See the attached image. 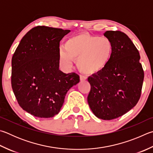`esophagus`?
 <instances>
[{
	"label": "esophagus",
	"mask_w": 153,
	"mask_h": 153,
	"mask_svg": "<svg viewBox=\"0 0 153 153\" xmlns=\"http://www.w3.org/2000/svg\"><path fill=\"white\" fill-rule=\"evenodd\" d=\"M79 79L81 82H84L85 81L86 79H87V77L84 76H79Z\"/></svg>",
	"instance_id": "1"
}]
</instances>
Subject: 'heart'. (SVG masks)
<instances>
[{
	"instance_id": "heart-1",
	"label": "heart",
	"mask_w": 153,
	"mask_h": 153,
	"mask_svg": "<svg viewBox=\"0 0 153 153\" xmlns=\"http://www.w3.org/2000/svg\"><path fill=\"white\" fill-rule=\"evenodd\" d=\"M114 47L105 37L83 33L69 38L59 51V60L65 67H70L73 59L80 71L95 75L106 68L112 56Z\"/></svg>"
}]
</instances>
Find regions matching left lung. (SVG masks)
Returning <instances> with one entry per match:
<instances>
[{"label":"left lung","mask_w":153,"mask_h":153,"mask_svg":"<svg viewBox=\"0 0 153 153\" xmlns=\"http://www.w3.org/2000/svg\"><path fill=\"white\" fill-rule=\"evenodd\" d=\"M104 35L112 43V56L103 71L88 77L91 90L88 102L96 117L110 120L124 115L137 104L144 71L139 52L125 33L107 30Z\"/></svg>","instance_id":"8db88e82"}]
</instances>
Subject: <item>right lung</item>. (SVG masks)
<instances>
[{
	"label": "right lung",
	"instance_id": "obj_1",
	"mask_svg": "<svg viewBox=\"0 0 153 153\" xmlns=\"http://www.w3.org/2000/svg\"><path fill=\"white\" fill-rule=\"evenodd\" d=\"M70 30L38 26L21 40L12 58L11 85L19 105L38 118L58 113L69 89L78 84L75 73L59 70V42Z\"/></svg>",
	"mask_w": 153,
	"mask_h": 153
}]
</instances>
